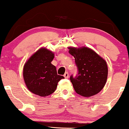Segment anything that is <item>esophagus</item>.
<instances>
[{"mask_svg": "<svg viewBox=\"0 0 129 129\" xmlns=\"http://www.w3.org/2000/svg\"><path fill=\"white\" fill-rule=\"evenodd\" d=\"M63 76L65 77V78H68L69 76V73H68V72H66V73H65V74L63 75Z\"/></svg>", "mask_w": 129, "mask_h": 129, "instance_id": "obj_1", "label": "esophagus"}]
</instances>
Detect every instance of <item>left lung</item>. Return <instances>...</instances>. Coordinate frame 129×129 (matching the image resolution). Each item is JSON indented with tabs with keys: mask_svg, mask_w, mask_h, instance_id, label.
<instances>
[{
	"mask_svg": "<svg viewBox=\"0 0 129 129\" xmlns=\"http://www.w3.org/2000/svg\"><path fill=\"white\" fill-rule=\"evenodd\" d=\"M75 57L78 69L75 78L70 76L73 88L78 94L89 97L98 94L104 87L108 77L106 60L93 49L86 46L68 47Z\"/></svg>",
	"mask_w": 129,
	"mask_h": 129,
	"instance_id": "left-lung-1",
	"label": "left lung"
}]
</instances>
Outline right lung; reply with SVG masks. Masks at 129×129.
Instances as JSON below:
<instances>
[{
	"mask_svg": "<svg viewBox=\"0 0 129 129\" xmlns=\"http://www.w3.org/2000/svg\"><path fill=\"white\" fill-rule=\"evenodd\" d=\"M54 53L46 48H41L25 62L23 78L27 88L40 97L53 94L63 76L58 75L56 68L51 63Z\"/></svg>",
	"mask_w": 129,
	"mask_h": 129,
	"instance_id": "obj_1",
	"label": "right lung"
}]
</instances>
